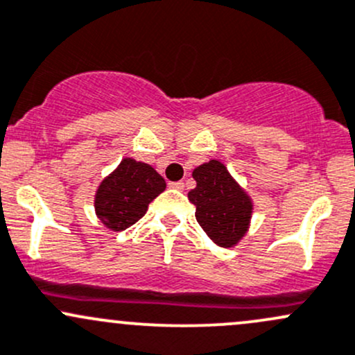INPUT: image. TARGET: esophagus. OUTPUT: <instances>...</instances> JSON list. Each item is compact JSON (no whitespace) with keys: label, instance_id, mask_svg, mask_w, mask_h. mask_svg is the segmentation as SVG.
<instances>
[{"label":"esophagus","instance_id":"1","mask_svg":"<svg viewBox=\"0 0 355 355\" xmlns=\"http://www.w3.org/2000/svg\"><path fill=\"white\" fill-rule=\"evenodd\" d=\"M170 187H171V189H177V190H184L185 184H184V182H171Z\"/></svg>","mask_w":355,"mask_h":355}]
</instances>
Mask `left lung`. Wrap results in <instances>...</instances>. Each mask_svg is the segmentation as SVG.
I'll return each mask as SVG.
<instances>
[{
  "label": "left lung",
  "instance_id": "1",
  "mask_svg": "<svg viewBox=\"0 0 355 355\" xmlns=\"http://www.w3.org/2000/svg\"><path fill=\"white\" fill-rule=\"evenodd\" d=\"M197 187L189 192L200 227L216 245L231 248L245 236L252 218V199L218 159L192 171Z\"/></svg>",
  "mask_w": 355,
  "mask_h": 355
}]
</instances>
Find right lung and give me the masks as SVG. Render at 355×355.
Wrapping results in <instances>:
<instances>
[{
  "mask_svg": "<svg viewBox=\"0 0 355 355\" xmlns=\"http://www.w3.org/2000/svg\"><path fill=\"white\" fill-rule=\"evenodd\" d=\"M166 189L153 166L124 158L95 193V212L112 231H124L146 214L149 202Z\"/></svg>",
  "mask_w": 355,
  "mask_h": 355,
  "instance_id": "right-lung-1",
  "label": "right lung"
}]
</instances>
